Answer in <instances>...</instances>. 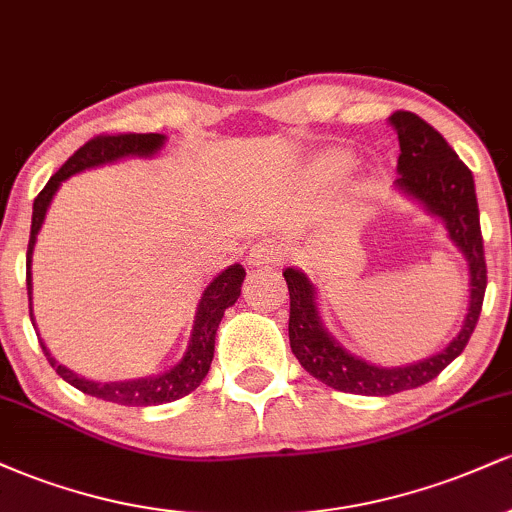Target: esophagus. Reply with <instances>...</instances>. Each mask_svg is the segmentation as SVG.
I'll return each mask as SVG.
<instances>
[{
	"label": "esophagus",
	"mask_w": 512,
	"mask_h": 512,
	"mask_svg": "<svg viewBox=\"0 0 512 512\" xmlns=\"http://www.w3.org/2000/svg\"><path fill=\"white\" fill-rule=\"evenodd\" d=\"M281 257L284 255H281V248L274 240H260V243H255L248 250L245 262H248L250 267H262V264H279Z\"/></svg>",
	"instance_id": "34e87169"
}]
</instances>
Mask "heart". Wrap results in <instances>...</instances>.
Wrapping results in <instances>:
<instances>
[{"label": "heart", "instance_id": "b5f03b06", "mask_svg": "<svg viewBox=\"0 0 512 512\" xmlns=\"http://www.w3.org/2000/svg\"><path fill=\"white\" fill-rule=\"evenodd\" d=\"M334 161H339V163H346V156H344V154H334Z\"/></svg>", "mask_w": 512, "mask_h": 512}]
</instances>
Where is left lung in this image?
<instances>
[{"label":"left lung","instance_id":"1","mask_svg":"<svg viewBox=\"0 0 512 512\" xmlns=\"http://www.w3.org/2000/svg\"><path fill=\"white\" fill-rule=\"evenodd\" d=\"M390 125L399 139V178L395 180V190L443 221L452 245L467 260L469 308L457 337H452V342L438 354L407 363V366H375L349 354L332 337L322 322L315 286L308 274L296 267H286L284 272L291 296L289 339L298 363L313 378L334 390L368 397H390L395 392L431 383L440 370L448 368L464 351L477 327L486 293L484 240H481L472 170L464 166L452 146L419 115L397 110L395 115H390Z\"/></svg>","mask_w":512,"mask_h":512}]
</instances>
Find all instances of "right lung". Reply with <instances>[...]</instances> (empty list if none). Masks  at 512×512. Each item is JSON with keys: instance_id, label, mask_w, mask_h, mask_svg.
<instances>
[{"instance_id": "1", "label": "right lung", "mask_w": 512, "mask_h": 512, "mask_svg": "<svg viewBox=\"0 0 512 512\" xmlns=\"http://www.w3.org/2000/svg\"><path fill=\"white\" fill-rule=\"evenodd\" d=\"M166 144L163 134H103V137L91 139L81 146L76 154L69 158L64 166L57 170L55 175L48 180V185L43 187L38 197L33 202V221H31V240H28V255H26V286H28V308H31V320H33V276H31V262H33V248L35 240H38V231L43 228L45 214H48L52 197L57 195L60 185L67 178H72L76 173H84L88 168L105 166V163H115L120 158L139 156V158H151ZM245 269L240 264H231V267L223 269L221 274H216L209 281V286L204 289L202 298H199L197 313H195V325H192V337L190 346H187L185 356L180 358L175 366L158 375H146V378H134V380H115V383H98V380H88L84 375L74 373L62 363H57V358L50 354V349L40 339L43 346V354L48 356L50 366L57 370L62 380H67L69 385H74L76 390H81L84 395L105 399V402L125 404V407H154V404H166L175 402V399L190 395L192 390H197L202 385V380L207 378L211 358H214V339L216 330L221 325V317L238 301L240 286H243ZM35 327V320H33Z\"/></svg>"}]
</instances>
